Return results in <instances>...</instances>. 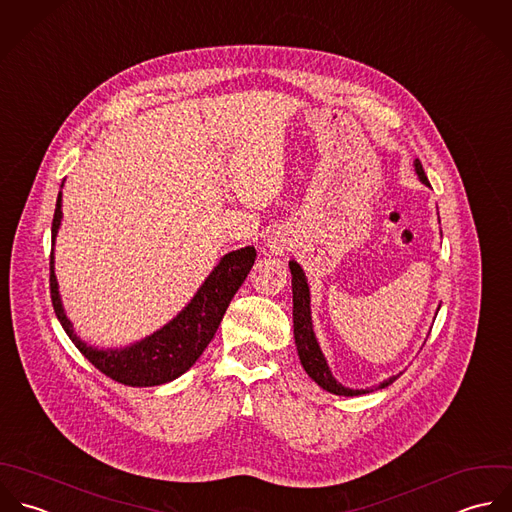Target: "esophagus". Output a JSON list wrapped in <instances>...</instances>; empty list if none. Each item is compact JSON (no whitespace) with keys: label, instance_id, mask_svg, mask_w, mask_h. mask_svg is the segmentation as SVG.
<instances>
[{"label":"esophagus","instance_id":"obj_1","mask_svg":"<svg viewBox=\"0 0 512 512\" xmlns=\"http://www.w3.org/2000/svg\"><path fill=\"white\" fill-rule=\"evenodd\" d=\"M268 246H270V252H272V254H282V252H284V242L278 240V238H274Z\"/></svg>","mask_w":512,"mask_h":512}]
</instances>
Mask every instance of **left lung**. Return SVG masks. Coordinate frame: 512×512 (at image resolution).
<instances>
[{
	"label": "left lung",
	"mask_w": 512,
	"mask_h": 512,
	"mask_svg": "<svg viewBox=\"0 0 512 512\" xmlns=\"http://www.w3.org/2000/svg\"><path fill=\"white\" fill-rule=\"evenodd\" d=\"M415 172L419 176V180L425 186H431L427 180V174L423 171L419 159L413 163ZM290 272H292V294H294V340H296V349L300 355V361L306 369V373L326 391L334 393V395H343V397H353V395H363L373 391V387L369 389H351L341 385L340 381L332 375V369L328 365V359L318 343V338L314 334V324H312V298H310V286H308V278L302 270V266L296 260L288 262ZM439 312V310H437ZM399 375H391L387 379H383L375 389H383L387 385H391Z\"/></svg>",
	"instance_id": "8db88e82"
}]
</instances>
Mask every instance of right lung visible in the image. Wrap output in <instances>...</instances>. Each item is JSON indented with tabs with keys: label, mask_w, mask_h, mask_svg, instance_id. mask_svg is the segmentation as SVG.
Segmentation results:
<instances>
[{
	"label": "right lung",
	"mask_w": 512,
	"mask_h": 512,
	"mask_svg": "<svg viewBox=\"0 0 512 512\" xmlns=\"http://www.w3.org/2000/svg\"><path fill=\"white\" fill-rule=\"evenodd\" d=\"M63 188V184H61ZM63 192L57 194L53 226H51V244L55 248V238L63 220ZM256 260V248L244 246L232 250L220 258L212 268L208 278L190 298V302L167 322L161 330L153 332L143 340L135 341L125 347H97L81 340L71 320L65 314L59 284L55 276V256L51 250L49 262V284H51V302L57 320L61 322L69 340L75 347L107 377L131 385V387H155L169 383L188 371L196 359L202 355L206 345L214 338L226 308L238 288L244 284L248 272Z\"/></svg>",
	"instance_id": "add662e5"
}]
</instances>
